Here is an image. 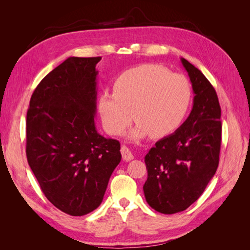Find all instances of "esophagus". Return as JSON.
Returning <instances> with one entry per match:
<instances>
[{
  "instance_id": "1",
  "label": "esophagus",
  "mask_w": 250,
  "mask_h": 250,
  "mask_svg": "<svg viewBox=\"0 0 250 250\" xmlns=\"http://www.w3.org/2000/svg\"><path fill=\"white\" fill-rule=\"evenodd\" d=\"M121 153H122V157H123L124 161L129 162V161L133 160V154L131 153V151L129 150V148H128L127 146L123 145L122 147H121Z\"/></svg>"
}]
</instances>
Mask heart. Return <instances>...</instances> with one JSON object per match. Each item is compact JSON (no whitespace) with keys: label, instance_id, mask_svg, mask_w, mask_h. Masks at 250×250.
Masks as SVG:
<instances>
[{"label":"heart","instance_id":"b5f03b06","mask_svg":"<svg viewBox=\"0 0 250 250\" xmlns=\"http://www.w3.org/2000/svg\"><path fill=\"white\" fill-rule=\"evenodd\" d=\"M192 86L181 74L160 64H143L122 73L115 81L113 93H102L98 100L104 129L112 135L122 133L133 120L138 122L129 138L165 137L178 128L190 107Z\"/></svg>","mask_w":250,"mask_h":250}]
</instances>
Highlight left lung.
I'll return each instance as SVG.
<instances>
[{"label":"left lung","mask_w":250,"mask_h":250,"mask_svg":"<svg viewBox=\"0 0 250 250\" xmlns=\"http://www.w3.org/2000/svg\"><path fill=\"white\" fill-rule=\"evenodd\" d=\"M180 60L192 83L193 108L178 129L156 142L145 156L146 201L167 215L187 209L200 197L217 171L221 146L216 90L197 67Z\"/></svg>","instance_id":"1"}]
</instances>
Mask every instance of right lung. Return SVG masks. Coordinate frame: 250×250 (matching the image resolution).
Here are the masks:
<instances>
[{
    "label": "right lung",
    "mask_w": 250,
    "mask_h": 250,
    "mask_svg": "<svg viewBox=\"0 0 250 250\" xmlns=\"http://www.w3.org/2000/svg\"><path fill=\"white\" fill-rule=\"evenodd\" d=\"M100 60H64L36 86L27 111L28 164L48 200L71 216L100 206L122 158L119 141L95 126Z\"/></svg>",
    "instance_id": "right-lung-1"
}]
</instances>
